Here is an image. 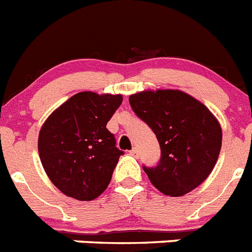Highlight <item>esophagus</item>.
Instances as JSON below:
<instances>
[{
    "label": "esophagus",
    "instance_id": "34e87169",
    "mask_svg": "<svg viewBox=\"0 0 252 252\" xmlns=\"http://www.w3.org/2000/svg\"><path fill=\"white\" fill-rule=\"evenodd\" d=\"M130 154L137 158V157H139V149H137V148H132V149L130 150Z\"/></svg>",
    "mask_w": 252,
    "mask_h": 252
}]
</instances>
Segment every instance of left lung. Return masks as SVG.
<instances>
[{"label": "left lung", "mask_w": 252, "mask_h": 252, "mask_svg": "<svg viewBox=\"0 0 252 252\" xmlns=\"http://www.w3.org/2000/svg\"><path fill=\"white\" fill-rule=\"evenodd\" d=\"M128 102L160 147L158 165L143 167L154 188L164 195L182 196L203 184L222 147V127L216 116L181 90H144L130 95Z\"/></svg>", "instance_id": "8db88e82"}]
</instances>
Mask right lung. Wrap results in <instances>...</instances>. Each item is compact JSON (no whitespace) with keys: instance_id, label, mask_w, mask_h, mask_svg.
Instances as JSON below:
<instances>
[{"instance_id":"1","label":"right lung","mask_w":252,"mask_h":252,"mask_svg":"<svg viewBox=\"0 0 252 252\" xmlns=\"http://www.w3.org/2000/svg\"><path fill=\"white\" fill-rule=\"evenodd\" d=\"M121 94L81 92L49 115L38 137L47 176L66 196L98 197L111 182L124 152L117 149L107 122L121 105Z\"/></svg>"}]
</instances>
